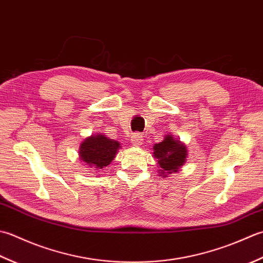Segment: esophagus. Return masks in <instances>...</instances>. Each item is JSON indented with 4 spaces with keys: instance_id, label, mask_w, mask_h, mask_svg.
<instances>
[{
    "instance_id": "esophagus-1",
    "label": "esophagus",
    "mask_w": 263,
    "mask_h": 263,
    "mask_svg": "<svg viewBox=\"0 0 263 263\" xmlns=\"http://www.w3.org/2000/svg\"><path fill=\"white\" fill-rule=\"evenodd\" d=\"M130 141L134 146H139L143 143V136L139 133H134L130 137Z\"/></svg>"
}]
</instances>
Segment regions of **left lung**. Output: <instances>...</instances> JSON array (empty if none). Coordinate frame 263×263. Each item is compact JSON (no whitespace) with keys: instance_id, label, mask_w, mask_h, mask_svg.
Segmentation results:
<instances>
[{"instance_id":"8db88e82","label":"left lung","mask_w":263,"mask_h":263,"mask_svg":"<svg viewBox=\"0 0 263 263\" xmlns=\"http://www.w3.org/2000/svg\"><path fill=\"white\" fill-rule=\"evenodd\" d=\"M187 149L185 143L174 137L171 134L164 135L163 141L154 144L153 157L159 165V176L165 178L174 173H178L187 161Z\"/></svg>"}]
</instances>
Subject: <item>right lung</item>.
<instances>
[{
    "label": "right lung",
    "mask_w": 263,
    "mask_h": 263,
    "mask_svg": "<svg viewBox=\"0 0 263 263\" xmlns=\"http://www.w3.org/2000/svg\"><path fill=\"white\" fill-rule=\"evenodd\" d=\"M120 148L121 144L118 141L96 133L87 136L80 143L78 153L80 161L92 168L93 171L100 173L114 161Z\"/></svg>",
    "instance_id": "add662e5"
}]
</instances>
